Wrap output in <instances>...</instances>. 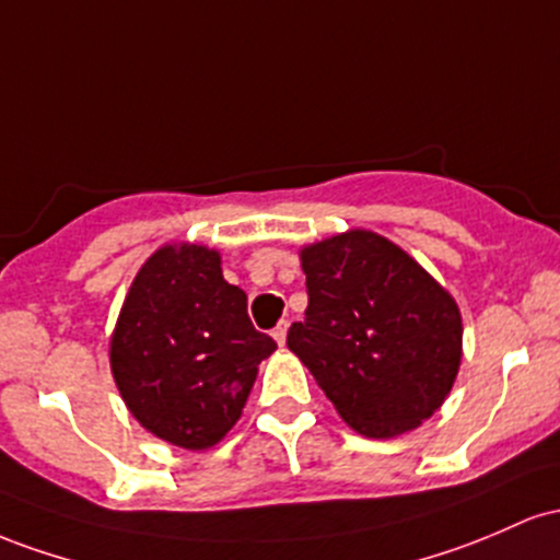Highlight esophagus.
I'll use <instances>...</instances> for the list:
<instances>
[{"mask_svg": "<svg viewBox=\"0 0 560 560\" xmlns=\"http://www.w3.org/2000/svg\"><path fill=\"white\" fill-rule=\"evenodd\" d=\"M272 338L278 341V347H282V343H285V338H288V323H280L278 328L272 330Z\"/></svg>", "mask_w": 560, "mask_h": 560, "instance_id": "esophagus-1", "label": "esophagus"}]
</instances>
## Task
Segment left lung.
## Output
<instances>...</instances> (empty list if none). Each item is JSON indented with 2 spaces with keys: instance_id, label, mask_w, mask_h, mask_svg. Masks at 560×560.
Returning <instances> with one entry per match:
<instances>
[{
  "instance_id": "left-lung-1",
  "label": "left lung",
  "mask_w": 560,
  "mask_h": 560,
  "mask_svg": "<svg viewBox=\"0 0 560 560\" xmlns=\"http://www.w3.org/2000/svg\"><path fill=\"white\" fill-rule=\"evenodd\" d=\"M304 323L288 349L349 429L394 439L444 405L463 360V317L447 288L373 230H347L299 250Z\"/></svg>"
}]
</instances>
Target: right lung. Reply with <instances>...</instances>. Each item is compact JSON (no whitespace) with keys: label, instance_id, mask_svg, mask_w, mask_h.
Returning <instances> with one entry per match:
<instances>
[{"label":"right lung","instance_id":"obj_1","mask_svg":"<svg viewBox=\"0 0 560 560\" xmlns=\"http://www.w3.org/2000/svg\"><path fill=\"white\" fill-rule=\"evenodd\" d=\"M248 296L217 248L166 243L131 280L110 336V373L153 436L209 450L237 423L259 362L278 343L248 319Z\"/></svg>","mask_w":560,"mask_h":560}]
</instances>
